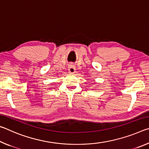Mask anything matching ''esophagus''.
I'll use <instances>...</instances> for the list:
<instances>
[{"mask_svg":"<svg viewBox=\"0 0 149 149\" xmlns=\"http://www.w3.org/2000/svg\"><path fill=\"white\" fill-rule=\"evenodd\" d=\"M75 67L74 66V65L70 64L68 67V72L70 73V74H74L75 72Z\"/></svg>","mask_w":149,"mask_h":149,"instance_id":"34e87169","label":"esophagus"}]
</instances>
